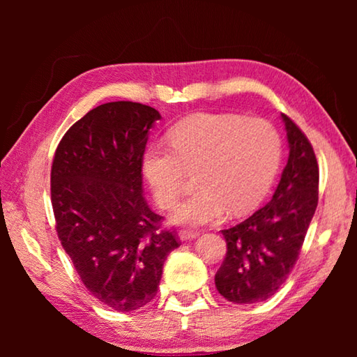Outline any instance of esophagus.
<instances>
[{"mask_svg": "<svg viewBox=\"0 0 357 357\" xmlns=\"http://www.w3.org/2000/svg\"><path fill=\"white\" fill-rule=\"evenodd\" d=\"M195 238H198L197 231H190V229H181V231H179V239L181 241H192Z\"/></svg>", "mask_w": 357, "mask_h": 357, "instance_id": "obj_1", "label": "esophagus"}]
</instances>
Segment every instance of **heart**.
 <instances>
[{
    "label": "heart",
    "instance_id": "obj_1",
    "mask_svg": "<svg viewBox=\"0 0 357 357\" xmlns=\"http://www.w3.org/2000/svg\"><path fill=\"white\" fill-rule=\"evenodd\" d=\"M172 146L151 144L143 173L155 200L173 208L185 190L189 172H198L200 192L173 213L181 225L219 222L228 211L241 215L261 203L280 165L282 143L264 119L198 113L170 130Z\"/></svg>",
    "mask_w": 357,
    "mask_h": 357
}]
</instances>
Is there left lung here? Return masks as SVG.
<instances>
[{"label": "left lung", "instance_id": "left-lung-1", "mask_svg": "<svg viewBox=\"0 0 357 357\" xmlns=\"http://www.w3.org/2000/svg\"><path fill=\"white\" fill-rule=\"evenodd\" d=\"M289 155L273 198L236 227L222 229L227 255L215 274V288L234 304L269 299L298 261L318 204V164L313 148L287 114Z\"/></svg>", "mask_w": 357, "mask_h": 357}]
</instances>
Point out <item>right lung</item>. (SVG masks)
Segmentation results:
<instances>
[{
  "label": "right lung",
  "instance_id": "obj_1",
  "mask_svg": "<svg viewBox=\"0 0 357 357\" xmlns=\"http://www.w3.org/2000/svg\"><path fill=\"white\" fill-rule=\"evenodd\" d=\"M160 113L108 102L66 132L52 165L58 238L83 285L102 304L132 312L154 299L176 234L143 197V154Z\"/></svg>",
  "mask_w": 357,
  "mask_h": 357
}]
</instances>
